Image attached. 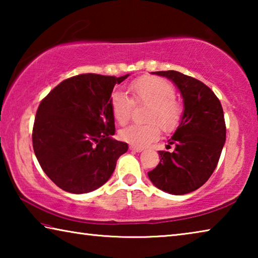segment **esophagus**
Masks as SVG:
<instances>
[{
    "label": "esophagus",
    "mask_w": 258,
    "mask_h": 258,
    "mask_svg": "<svg viewBox=\"0 0 258 258\" xmlns=\"http://www.w3.org/2000/svg\"><path fill=\"white\" fill-rule=\"evenodd\" d=\"M130 149L132 150V151H135V152H141L143 150V148L135 147V146H130Z\"/></svg>",
    "instance_id": "1"
}]
</instances>
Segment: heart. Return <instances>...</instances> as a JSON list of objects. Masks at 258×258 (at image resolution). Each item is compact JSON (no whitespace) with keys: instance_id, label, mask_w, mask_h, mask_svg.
I'll return each instance as SVG.
<instances>
[{"instance_id":"b5f03b06","label":"heart","mask_w":258,"mask_h":258,"mask_svg":"<svg viewBox=\"0 0 258 258\" xmlns=\"http://www.w3.org/2000/svg\"><path fill=\"white\" fill-rule=\"evenodd\" d=\"M131 99L120 92L110 97V109L113 118L119 125H126L131 119L134 104H146L145 125H131L120 131V139L130 145L143 148L160 137V127L169 133L181 123L183 103L175 94L171 82L159 76L145 75L128 85Z\"/></svg>"}]
</instances>
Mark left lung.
<instances>
[{
	"mask_svg": "<svg viewBox=\"0 0 258 258\" xmlns=\"http://www.w3.org/2000/svg\"><path fill=\"white\" fill-rule=\"evenodd\" d=\"M154 74L175 83L183 97L184 112L169 140L174 150L158 151L159 164L148 176L160 190L185 195L205 184L215 171L226 135L223 108L215 93L194 77L175 71Z\"/></svg>",
	"mask_w": 258,
	"mask_h": 258,
	"instance_id": "left-lung-1",
	"label": "left lung"
}]
</instances>
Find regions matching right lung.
<instances>
[{
  "label": "right lung",
  "instance_id": "right-lung-1",
  "mask_svg": "<svg viewBox=\"0 0 258 258\" xmlns=\"http://www.w3.org/2000/svg\"><path fill=\"white\" fill-rule=\"evenodd\" d=\"M116 77L81 74L56 85L38 106L33 148L50 180L72 194H86L104 184L127 143L111 139L115 120L110 109Z\"/></svg>",
  "mask_w": 258,
  "mask_h": 258
}]
</instances>
